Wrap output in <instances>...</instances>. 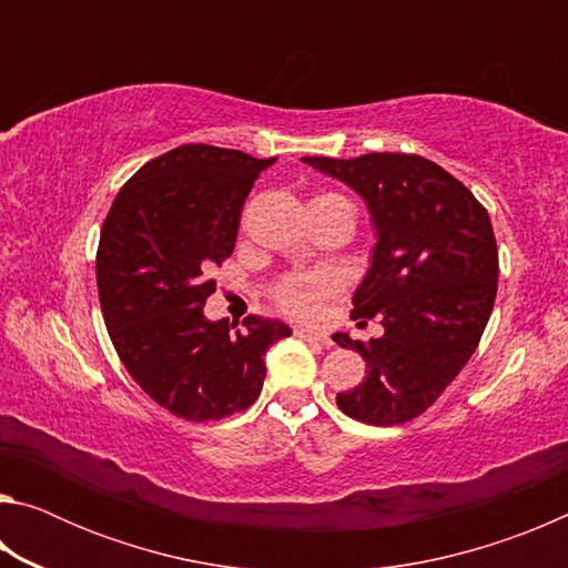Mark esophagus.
Masks as SVG:
<instances>
[{"label": "esophagus", "mask_w": 568, "mask_h": 568, "mask_svg": "<svg viewBox=\"0 0 568 568\" xmlns=\"http://www.w3.org/2000/svg\"><path fill=\"white\" fill-rule=\"evenodd\" d=\"M295 335H297V338H303V341L321 343V345H325V348H331V345H333V341L328 338V335H323V333H315V331H305V328H301V331H295Z\"/></svg>", "instance_id": "1"}]
</instances>
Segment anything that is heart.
<instances>
[{
    "label": "heart",
    "mask_w": 568,
    "mask_h": 568,
    "mask_svg": "<svg viewBox=\"0 0 568 568\" xmlns=\"http://www.w3.org/2000/svg\"><path fill=\"white\" fill-rule=\"evenodd\" d=\"M313 200H343L338 195H318ZM335 291V281L328 273H301L287 275L273 287L275 303L295 318H313L321 311V303Z\"/></svg>",
    "instance_id": "1"
}]
</instances>
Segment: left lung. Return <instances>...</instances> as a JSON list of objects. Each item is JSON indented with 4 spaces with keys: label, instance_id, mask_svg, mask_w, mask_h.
<instances>
[{
    "label": "left lung",
    "instance_id": "obj_1",
    "mask_svg": "<svg viewBox=\"0 0 568 568\" xmlns=\"http://www.w3.org/2000/svg\"><path fill=\"white\" fill-rule=\"evenodd\" d=\"M305 165L358 192L376 227L371 267L353 295V321L378 318L368 343L335 333L358 351L365 378L335 396L371 426H400L454 381L491 318L498 250L486 207L436 162L403 152L353 160L303 158Z\"/></svg>",
    "mask_w": 568,
    "mask_h": 568
}]
</instances>
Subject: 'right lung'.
<instances>
[{"instance_id": "add662e5", "label": "right lung", "mask_w": 568, "mask_h": 568, "mask_svg": "<svg viewBox=\"0 0 568 568\" xmlns=\"http://www.w3.org/2000/svg\"><path fill=\"white\" fill-rule=\"evenodd\" d=\"M275 158L182 145L142 165L104 217L98 291L114 351L134 383L185 420H220L253 406L265 351L285 323L247 315L243 328L207 321L213 267L233 255L240 213Z\"/></svg>"}]
</instances>
